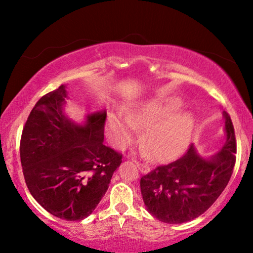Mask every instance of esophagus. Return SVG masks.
I'll return each instance as SVG.
<instances>
[{
  "label": "esophagus",
  "mask_w": 253,
  "mask_h": 253,
  "mask_svg": "<svg viewBox=\"0 0 253 253\" xmlns=\"http://www.w3.org/2000/svg\"><path fill=\"white\" fill-rule=\"evenodd\" d=\"M134 164L137 165V167L139 168L140 171H147L148 170V166L144 165V164H140V162H138L137 160H134Z\"/></svg>",
  "instance_id": "esophagus-1"
}]
</instances>
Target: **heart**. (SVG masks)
Masks as SVG:
<instances>
[{"instance_id": "1", "label": "heart", "mask_w": 253, "mask_h": 253, "mask_svg": "<svg viewBox=\"0 0 253 253\" xmlns=\"http://www.w3.org/2000/svg\"><path fill=\"white\" fill-rule=\"evenodd\" d=\"M182 100L176 96H159L141 102L126 113L107 115V131L117 146L132 138L133 130H146L141 144L148 159H166L184 146L193 126L189 112L177 110Z\"/></svg>"}]
</instances>
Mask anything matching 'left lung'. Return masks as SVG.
Instances as JSON below:
<instances>
[{
	"label": "left lung",
	"mask_w": 253,
	"mask_h": 253,
	"mask_svg": "<svg viewBox=\"0 0 253 253\" xmlns=\"http://www.w3.org/2000/svg\"><path fill=\"white\" fill-rule=\"evenodd\" d=\"M224 115L227 140L219 153L204 159L193 145L181 158L160 165L140 178L145 206L166 223H183L206 212L226 188L236 162V138L230 116Z\"/></svg>",
	"instance_id": "1"
}]
</instances>
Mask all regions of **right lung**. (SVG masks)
Listing matches in <instances>:
<instances>
[{"label":"right lung","mask_w":253,"mask_h":253,"mask_svg":"<svg viewBox=\"0 0 253 253\" xmlns=\"http://www.w3.org/2000/svg\"><path fill=\"white\" fill-rule=\"evenodd\" d=\"M65 98L61 85L31 110L20 138V162L29 191L47 212L81 221L108 190L122 154L103 145L105 112L91 114L79 126L63 114Z\"/></svg>","instance_id":"1"}]
</instances>
